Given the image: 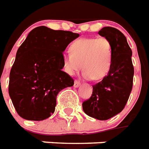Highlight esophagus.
I'll use <instances>...</instances> for the list:
<instances>
[{
  "label": "esophagus",
  "instance_id": "1",
  "mask_svg": "<svg viewBox=\"0 0 149 149\" xmlns=\"http://www.w3.org/2000/svg\"><path fill=\"white\" fill-rule=\"evenodd\" d=\"M80 84H81L80 83V81H78V80H75L74 82V88H78V87L80 86Z\"/></svg>",
  "mask_w": 149,
  "mask_h": 149
}]
</instances>
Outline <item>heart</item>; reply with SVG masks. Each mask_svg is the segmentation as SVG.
I'll list each match as a JSON object with an SVG mask.
<instances>
[{"label": "heart", "mask_w": 149, "mask_h": 149, "mask_svg": "<svg viewBox=\"0 0 149 149\" xmlns=\"http://www.w3.org/2000/svg\"><path fill=\"white\" fill-rule=\"evenodd\" d=\"M70 53L63 56V67L66 73L73 75L81 70L86 79L100 80L108 74L112 64L113 48L105 38H84L74 41ZM83 66H81V64Z\"/></svg>", "instance_id": "obj_1"}]
</instances>
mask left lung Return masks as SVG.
Instances as JSON below:
<instances>
[{
	"label": "left lung",
	"mask_w": 149,
	"mask_h": 149,
	"mask_svg": "<svg viewBox=\"0 0 149 149\" xmlns=\"http://www.w3.org/2000/svg\"><path fill=\"white\" fill-rule=\"evenodd\" d=\"M98 33L112 45V64L103 80L93 86V94L82 103L84 112L98 120H107L121 112L133 87L132 50L126 37L118 29L105 26Z\"/></svg>",
	"instance_id": "left-lung-1"
}]
</instances>
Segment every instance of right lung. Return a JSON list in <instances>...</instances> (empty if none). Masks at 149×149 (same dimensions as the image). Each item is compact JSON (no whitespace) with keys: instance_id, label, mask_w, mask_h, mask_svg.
I'll return each mask as SVG.
<instances>
[{"instance_id":"add662e5","label":"right lung","mask_w":149,"mask_h":149,"mask_svg":"<svg viewBox=\"0 0 149 149\" xmlns=\"http://www.w3.org/2000/svg\"><path fill=\"white\" fill-rule=\"evenodd\" d=\"M79 37L45 26L29 33L18 49L9 75L8 93L20 117L41 121L53 114L59 92L74 85L62 70L63 52Z\"/></svg>"}]
</instances>
